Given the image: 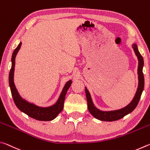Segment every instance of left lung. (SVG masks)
I'll use <instances>...</instances> for the list:
<instances>
[{
	"mask_svg": "<svg viewBox=\"0 0 150 150\" xmlns=\"http://www.w3.org/2000/svg\"><path fill=\"white\" fill-rule=\"evenodd\" d=\"M132 47L134 49V53L137 56L138 60V86L137 91L134 95L132 100L130 103L125 107L115 110L105 111L101 110L96 107L93 102L91 94L88 91L87 87H85V94L87 100V106L88 111L95 118L101 121L112 122L118 120L119 119L122 118L124 116L128 115L132 112L138 105L139 100L140 99L142 93L144 91V77L143 74V67H144V59L142 57L140 53L139 52L138 46L136 44H132Z\"/></svg>",
	"mask_w": 150,
	"mask_h": 150,
	"instance_id": "1",
	"label": "left lung"
}]
</instances>
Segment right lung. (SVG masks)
<instances>
[{"instance_id": "obj_1", "label": "right lung", "mask_w": 150, "mask_h": 150, "mask_svg": "<svg viewBox=\"0 0 150 150\" xmlns=\"http://www.w3.org/2000/svg\"><path fill=\"white\" fill-rule=\"evenodd\" d=\"M22 45L20 42L17 47L14 50L12 55V67L9 74V86L11 88L12 98H13L15 105L20 111L27 115L30 117L34 118L35 120L40 121H51L57 117V115L62 111L63 108V104L65 98V95L72 83V80L68 81L63 87L62 93L58 98L56 103L49 106H40L34 103L22 98L18 91L14 82L15 59L16 55L20 50Z\"/></svg>"}]
</instances>
